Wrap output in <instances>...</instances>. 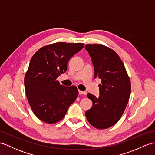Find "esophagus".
Returning <instances> with one entry per match:
<instances>
[{"label": "esophagus", "instance_id": "obj_1", "mask_svg": "<svg viewBox=\"0 0 155 155\" xmlns=\"http://www.w3.org/2000/svg\"><path fill=\"white\" fill-rule=\"evenodd\" d=\"M79 95H85L86 94V92H85V91H80V90H79Z\"/></svg>", "mask_w": 155, "mask_h": 155}]
</instances>
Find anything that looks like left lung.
<instances>
[{
	"label": "left lung",
	"instance_id": "1",
	"mask_svg": "<svg viewBox=\"0 0 155 155\" xmlns=\"http://www.w3.org/2000/svg\"><path fill=\"white\" fill-rule=\"evenodd\" d=\"M85 50L91 58L94 77L101 80L99 97H87L93 106L85 112L86 118L97 129H106L118 122L125 110L131 93V83L119 56L100 44H87Z\"/></svg>",
	"mask_w": 155,
	"mask_h": 155
}]
</instances>
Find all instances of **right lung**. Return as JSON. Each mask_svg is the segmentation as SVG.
Returning a JSON list of instances; mask_svg holds the SVG:
<instances>
[{
  "label": "right lung",
  "mask_w": 155,
  "mask_h": 155,
  "mask_svg": "<svg viewBox=\"0 0 155 155\" xmlns=\"http://www.w3.org/2000/svg\"><path fill=\"white\" fill-rule=\"evenodd\" d=\"M84 47V43H56L32 56L24 78L25 94L33 113L43 122H59L77 99L76 87L60 85L56 78L66 72L70 59Z\"/></svg>",
  "instance_id": "1"
}]
</instances>
